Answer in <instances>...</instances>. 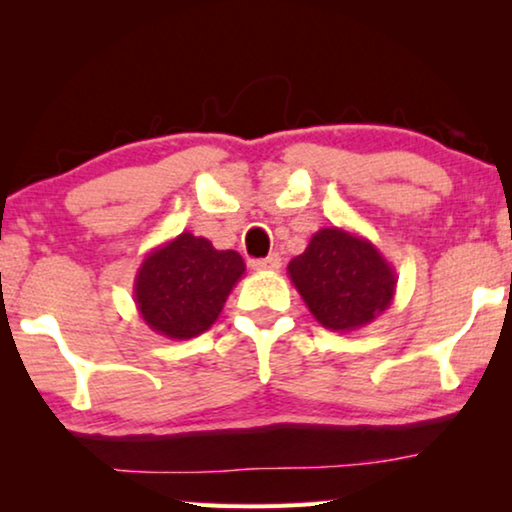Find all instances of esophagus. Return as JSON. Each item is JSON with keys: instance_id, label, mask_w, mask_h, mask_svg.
Here are the masks:
<instances>
[{"instance_id": "obj_1", "label": "esophagus", "mask_w": 512, "mask_h": 512, "mask_svg": "<svg viewBox=\"0 0 512 512\" xmlns=\"http://www.w3.org/2000/svg\"><path fill=\"white\" fill-rule=\"evenodd\" d=\"M249 268L251 270H268V272H277L282 268V258L277 254H270L268 258H254V261H249Z\"/></svg>"}]
</instances>
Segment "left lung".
<instances>
[{"label":"left lung","mask_w":512,"mask_h":512,"mask_svg":"<svg viewBox=\"0 0 512 512\" xmlns=\"http://www.w3.org/2000/svg\"><path fill=\"white\" fill-rule=\"evenodd\" d=\"M289 277L307 310L328 331L349 333L387 310L396 293V270L368 237L345 228H321Z\"/></svg>","instance_id":"obj_1"}]
</instances>
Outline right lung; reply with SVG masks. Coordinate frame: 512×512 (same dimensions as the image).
Wrapping results in <instances>:
<instances>
[{"instance_id":"right-lung-1","label":"right lung","mask_w":512,"mask_h":512,"mask_svg":"<svg viewBox=\"0 0 512 512\" xmlns=\"http://www.w3.org/2000/svg\"><path fill=\"white\" fill-rule=\"evenodd\" d=\"M244 270L237 251L214 249L207 237H172L139 265L132 289L139 317L158 335L191 340L219 319Z\"/></svg>"}]
</instances>
